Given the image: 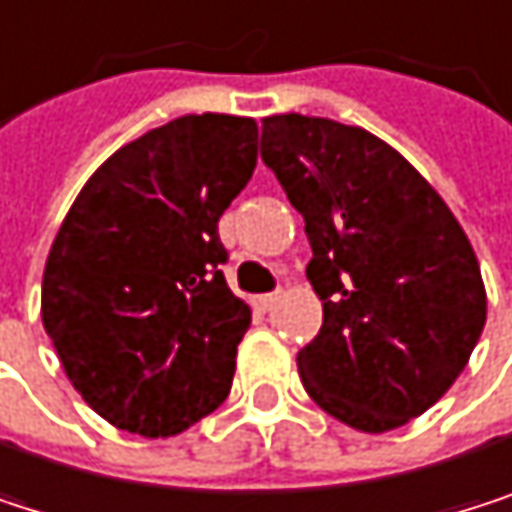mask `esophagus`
<instances>
[{
	"instance_id": "34e87169",
	"label": "esophagus",
	"mask_w": 512,
	"mask_h": 512,
	"mask_svg": "<svg viewBox=\"0 0 512 512\" xmlns=\"http://www.w3.org/2000/svg\"><path fill=\"white\" fill-rule=\"evenodd\" d=\"M279 303V294H264V297H258V300H254V306H258L261 312H270L273 306Z\"/></svg>"
}]
</instances>
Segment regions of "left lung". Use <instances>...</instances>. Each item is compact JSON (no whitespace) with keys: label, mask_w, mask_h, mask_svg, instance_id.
Masks as SVG:
<instances>
[{"label":"left lung","mask_w":512,"mask_h":512,"mask_svg":"<svg viewBox=\"0 0 512 512\" xmlns=\"http://www.w3.org/2000/svg\"><path fill=\"white\" fill-rule=\"evenodd\" d=\"M261 158L306 221L321 333L297 354L318 408L381 435L429 411L486 324L477 254L441 194L381 137L324 116L264 119Z\"/></svg>","instance_id":"8db88e82"}]
</instances>
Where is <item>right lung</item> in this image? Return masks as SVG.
Returning <instances> with one entry per match:
<instances>
[{
    "instance_id": "add662e5",
    "label": "right lung",
    "mask_w": 512,
    "mask_h": 512,
    "mask_svg": "<svg viewBox=\"0 0 512 512\" xmlns=\"http://www.w3.org/2000/svg\"><path fill=\"white\" fill-rule=\"evenodd\" d=\"M258 164V122L179 116L116 149L47 254L41 321L83 402L170 438L230 393L251 309L218 270V218Z\"/></svg>"
}]
</instances>
